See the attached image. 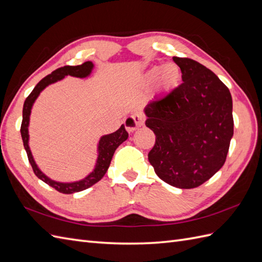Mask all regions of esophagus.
Returning a JSON list of instances; mask_svg holds the SVG:
<instances>
[{
    "label": "esophagus",
    "mask_w": 262,
    "mask_h": 262,
    "mask_svg": "<svg viewBox=\"0 0 262 262\" xmlns=\"http://www.w3.org/2000/svg\"><path fill=\"white\" fill-rule=\"evenodd\" d=\"M144 122H145L144 115H142L140 113H135V114H133V115L127 117L124 123H125L127 130L134 132L137 128H139V127H142L144 125Z\"/></svg>",
    "instance_id": "34e87169"
}]
</instances>
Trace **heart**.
I'll list each match as a JSON object with an SVG mask.
<instances>
[{"instance_id":"heart-1","label":"heart","mask_w":262,"mask_h":262,"mask_svg":"<svg viewBox=\"0 0 262 262\" xmlns=\"http://www.w3.org/2000/svg\"><path fill=\"white\" fill-rule=\"evenodd\" d=\"M157 77L158 89L163 92L168 91L177 84L180 77V70L179 67L173 63L165 64L162 67L155 66L146 73L145 82L148 85H151L157 79Z\"/></svg>"}]
</instances>
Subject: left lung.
<instances>
[{"mask_svg":"<svg viewBox=\"0 0 262 262\" xmlns=\"http://www.w3.org/2000/svg\"><path fill=\"white\" fill-rule=\"evenodd\" d=\"M183 84L146 105V126L156 135L148 160L170 186L190 189L210 179L226 162L233 136L232 98L206 66L172 57Z\"/></svg>","mask_w":262,"mask_h":262,"instance_id":"1","label":"left lung"}]
</instances>
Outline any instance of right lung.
Wrapping results in <instances>:
<instances>
[{"label": "right lung", "mask_w": 262, "mask_h": 262, "mask_svg": "<svg viewBox=\"0 0 262 262\" xmlns=\"http://www.w3.org/2000/svg\"><path fill=\"white\" fill-rule=\"evenodd\" d=\"M94 69V64L91 61H87L83 63L82 65L77 66H64L61 69H57L50 75L44 77L42 80H39L38 84L34 87V90L25 99L24 105H23V120L21 125V135L23 139V145L26 150L29 157V162L32 166L33 171H34L35 175L43 180L45 184L55 188L57 191L62 193H74L85 190L90 188L91 186L95 185L98 183L100 179L104 177L107 169L111 165L112 158L114 156V152L117 149V147L123 144L125 140L128 138V133H127L125 125H122L119 128L112 134H107V135H103L99 138L98 144H97V158L95 162V166H94V169L89 173V175L85 176L83 179L76 180V182H71V183H64V182H56V180L50 178L46 176L45 173L39 169V167L35 163L34 157L32 155V151L29 145L30 135H29V125H30V117L33 105H34L35 100L39 96V94L44 91L46 87L51 84H54L58 80H62L66 76H73V77H78V78H85L89 77L92 71Z\"/></svg>", "instance_id": "obj_1"}]
</instances>
